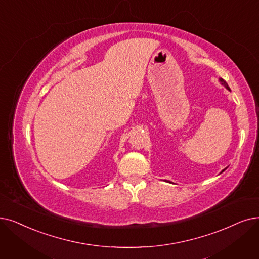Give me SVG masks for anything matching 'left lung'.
<instances>
[{
    "mask_svg": "<svg viewBox=\"0 0 259 259\" xmlns=\"http://www.w3.org/2000/svg\"><path fill=\"white\" fill-rule=\"evenodd\" d=\"M220 81L222 82V85H224V86H225V87H226L227 89H229V90H230V87H229V86H227V84H226V82H225V81H224V80H223L222 78H220ZM223 171H224V170H223Z\"/></svg>",
    "mask_w": 259,
    "mask_h": 259,
    "instance_id": "left-lung-1",
    "label": "left lung"
}]
</instances>
